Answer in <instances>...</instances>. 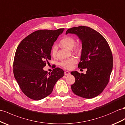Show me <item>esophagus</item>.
I'll return each mask as SVG.
<instances>
[{
	"label": "esophagus",
	"instance_id": "obj_1",
	"mask_svg": "<svg viewBox=\"0 0 125 125\" xmlns=\"http://www.w3.org/2000/svg\"><path fill=\"white\" fill-rule=\"evenodd\" d=\"M70 74V73L68 71H65V75H69Z\"/></svg>",
	"mask_w": 125,
	"mask_h": 125
}]
</instances>
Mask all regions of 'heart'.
<instances>
[{
  "label": "heart",
  "instance_id": "1",
  "mask_svg": "<svg viewBox=\"0 0 125 125\" xmlns=\"http://www.w3.org/2000/svg\"><path fill=\"white\" fill-rule=\"evenodd\" d=\"M76 40L74 37H73L71 35H66L61 39V40L59 42V44L61 46L65 48L68 49H72L74 47L75 44ZM82 50V45L80 43H77L74 46V51L76 52H80ZM58 48L56 45L51 48V53L53 57H55L57 56ZM77 62V59L75 57H72L71 58L62 60V62L60 63V66L62 67L67 69H71L73 65L75 64Z\"/></svg>",
  "mask_w": 125,
  "mask_h": 125
}]
</instances>
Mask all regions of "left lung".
<instances>
[{"label":"left lung","instance_id":"obj_1","mask_svg":"<svg viewBox=\"0 0 125 125\" xmlns=\"http://www.w3.org/2000/svg\"><path fill=\"white\" fill-rule=\"evenodd\" d=\"M76 34L82 41V54L79 68H87L86 74L75 71V78L71 85L74 94L85 99H92L101 94L110 80L113 67V57L105 38L91 27L80 26L69 29L66 34Z\"/></svg>","mask_w":125,"mask_h":125}]
</instances>
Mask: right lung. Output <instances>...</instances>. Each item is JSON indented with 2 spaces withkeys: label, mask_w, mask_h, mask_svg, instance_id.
I'll return each instance as SVG.
<instances>
[{
  "label": "right lung",
  "mask_w": 125,
  "mask_h": 125,
  "mask_svg": "<svg viewBox=\"0 0 125 125\" xmlns=\"http://www.w3.org/2000/svg\"><path fill=\"white\" fill-rule=\"evenodd\" d=\"M63 29L38 30L26 36L17 47L14 75L21 90L30 99L40 100L50 95L57 81L64 76V72L59 68L50 73L43 69L51 59L54 42Z\"/></svg>",
  "instance_id": "obj_1"
}]
</instances>
